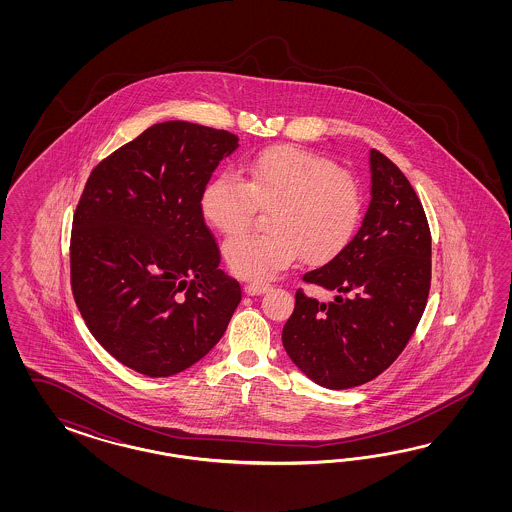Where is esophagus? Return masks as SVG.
<instances>
[{
    "instance_id": "esophagus-1",
    "label": "esophagus",
    "mask_w": 512,
    "mask_h": 512,
    "mask_svg": "<svg viewBox=\"0 0 512 512\" xmlns=\"http://www.w3.org/2000/svg\"><path fill=\"white\" fill-rule=\"evenodd\" d=\"M272 287L268 283H257V281H251L246 285V293L251 296L264 295L266 291H270Z\"/></svg>"
}]
</instances>
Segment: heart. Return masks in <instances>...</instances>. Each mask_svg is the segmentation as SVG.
<instances>
[{
	"label": "heart",
	"instance_id": "b5f03b06",
	"mask_svg": "<svg viewBox=\"0 0 512 512\" xmlns=\"http://www.w3.org/2000/svg\"><path fill=\"white\" fill-rule=\"evenodd\" d=\"M357 182L328 157L296 146H272L253 155L246 180L229 172L202 189L204 219L221 234L248 229L255 208L270 210V234H244L225 244V261L236 276L274 278L304 257L325 263L340 253L362 217Z\"/></svg>",
	"mask_w": 512,
	"mask_h": 512
}]
</instances>
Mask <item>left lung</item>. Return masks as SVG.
I'll use <instances>...</instances> for the list:
<instances>
[{
  "label": "left lung",
  "instance_id": "left-lung-1",
  "mask_svg": "<svg viewBox=\"0 0 512 512\" xmlns=\"http://www.w3.org/2000/svg\"><path fill=\"white\" fill-rule=\"evenodd\" d=\"M370 172L372 201L357 234L302 276L334 291V300L325 304L298 289L281 334L296 368L332 390L387 370L419 325L430 291L432 236L415 189L377 150H370Z\"/></svg>",
  "mask_w": 512,
  "mask_h": 512
}]
</instances>
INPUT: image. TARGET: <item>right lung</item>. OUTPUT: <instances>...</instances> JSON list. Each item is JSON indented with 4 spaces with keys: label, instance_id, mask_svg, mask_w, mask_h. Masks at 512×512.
<instances>
[{
    "label": "right lung",
    "instance_id": "1",
    "mask_svg": "<svg viewBox=\"0 0 512 512\" xmlns=\"http://www.w3.org/2000/svg\"><path fill=\"white\" fill-rule=\"evenodd\" d=\"M238 137L163 122L93 169L71 233V287L93 338L127 368L171 377L206 357L242 300L219 268L202 189Z\"/></svg>",
    "mask_w": 512,
    "mask_h": 512
}]
</instances>
